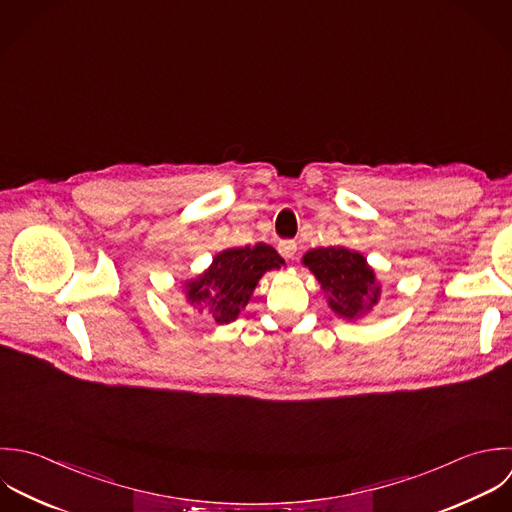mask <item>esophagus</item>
I'll use <instances>...</instances> for the list:
<instances>
[{"instance_id":"1","label":"esophagus","mask_w":512,"mask_h":512,"mask_svg":"<svg viewBox=\"0 0 512 512\" xmlns=\"http://www.w3.org/2000/svg\"><path fill=\"white\" fill-rule=\"evenodd\" d=\"M279 253L285 257V259H293V255L297 253V243L293 239H283L279 243Z\"/></svg>"}]
</instances>
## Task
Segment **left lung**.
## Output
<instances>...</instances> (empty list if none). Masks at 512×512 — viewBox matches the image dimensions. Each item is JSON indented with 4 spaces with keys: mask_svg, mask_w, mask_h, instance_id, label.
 Listing matches in <instances>:
<instances>
[{
    "mask_svg": "<svg viewBox=\"0 0 512 512\" xmlns=\"http://www.w3.org/2000/svg\"><path fill=\"white\" fill-rule=\"evenodd\" d=\"M303 263L315 273L321 289L329 295L331 309L347 319L369 311L381 289L367 259L345 247H319L303 257Z\"/></svg>",
    "mask_w": 512,
    "mask_h": 512,
    "instance_id": "left-lung-1",
    "label": "left lung"
}]
</instances>
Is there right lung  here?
<instances>
[{"mask_svg":"<svg viewBox=\"0 0 512 512\" xmlns=\"http://www.w3.org/2000/svg\"><path fill=\"white\" fill-rule=\"evenodd\" d=\"M281 265L279 253L265 243L227 249L213 259L209 271L187 283V297L199 311H209L217 323H229L247 305L261 275Z\"/></svg>","mask_w":512,"mask_h":512,"instance_id":"add662e5","label":"right lung"}]
</instances>
